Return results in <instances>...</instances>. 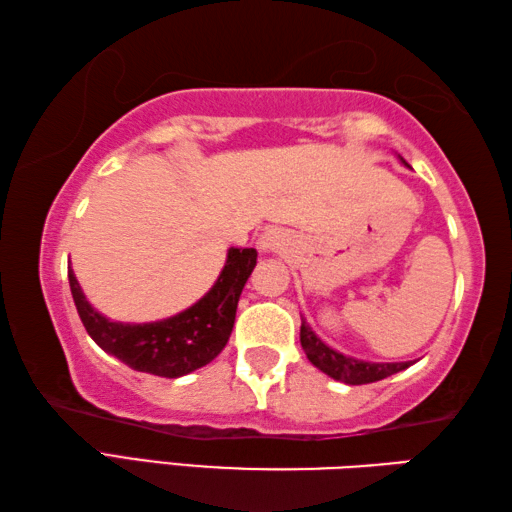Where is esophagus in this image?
I'll use <instances>...</instances> for the list:
<instances>
[{
	"instance_id": "34e87169",
	"label": "esophagus",
	"mask_w": 512,
	"mask_h": 512,
	"mask_svg": "<svg viewBox=\"0 0 512 512\" xmlns=\"http://www.w3.org/2000/svg\"><path fill=\"white\" fill-rule=\"evenodd\" d=\"M258 245H261V249L263 251H274V249H279L281 245H283V236H281V231H276V229H267L263 236H261V240H258Z\"/></svg>"
}]
</instances>
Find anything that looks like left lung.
Returning <instances> with one entry per match:
<instances>
[{
    "label": "left lung",
    "instance_id": "left-lung-1",
    "mask_svg": "<svg viewBox=\"0 0 512 512\" xmlns=\"http://www.w3.org/2000/svg\"><path fill=\"white\" fill-rule=\"evenodd\" d=\"M301 346L306 351L308 360L317 366L319 371H324L333 380H339L344 384H369L389 378V375L405 371L411 366V362H364L355 360L351 355H344L330 348L328 344L312 333V328L306 324V319H301Z\"/></svg>",
    "mask_w": 512,
    "mask_h": 512
}]
</instances>
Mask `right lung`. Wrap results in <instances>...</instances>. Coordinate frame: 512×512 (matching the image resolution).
<instances>
[{"instance_id": "obj_1", "label": "right lung", "mask_w": 512, "mask_h": 512, "mask_svg": "<svg viewBox=\"0 0 512 512\" xmlns=\"http://www.w3.org/2000/svg\"><path fill=\"white\" fill-rule=\"evenodd\" d=\"M256 258V249L231 247L218 281L200 301L175 317L152 324H121L103 317L89 306L71 270L69 288L80 321L105 353L114 355L134 371L159 378H182L215 360L227 346L240 292L254 272Z\"/></svg>"}]
</instances>
